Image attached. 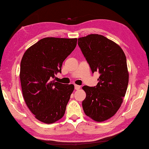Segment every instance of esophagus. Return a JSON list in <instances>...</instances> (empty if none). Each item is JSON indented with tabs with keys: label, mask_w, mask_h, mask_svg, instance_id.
I'll return each instance as SVG.
<instances>
[{
	"label": "esophagus",
	"mask_w": 149,
	"mask_h": 149,
	"mask_svg": "<svg viewBox=\"0 0 149 149\" xmlns=\"http://www.w3.org/2000/svg\"><path fill=\"white\" fill-rule=\"evenodd\" d=\"M74 89L76 90H79L80 89V86H78V85H74Z\"/></svg>",
	"instance_id": "obj_1"
}]
</instances>
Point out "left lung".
Masks as SVG:
<instances>
[{
    "label": "left lung",
    "mask_w": 149,
    "mask_h": 149,
    "mask_svg": "<svg viewBox=\"0 0 149 149\" xmlns=\"http://www.w3.org/2000/svg\"><path fill=\"white\" fill-rule=\"evenodd\" d=\"M78 44L93 73L100 74L96 86L82 87L86 93L84 111L92 120L101 122L116 113L125 95L129 83L125 54L119 45L101 35L79 38Z\"/></svg>",
    "instance_id": "8db88e82"
}]
</instances>
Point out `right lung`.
<instances>
[{"mask_svg":"<svg viewBox=\"0 0 149 149\" xmlns=\"http://www.w3.org/2000/svg\"><path fill=\"white\" fill-rule=\"evenodd\" d=\"M77 38H44L26 51L20 63L24 99L42 122L50 124L63 116L74 85L52 80L61 72L62 63L74 49Z\"/></svg>","mask_w":149,"mask_h":149,"instance_id":"obj_1","label":"right lung"}]
</instances>
